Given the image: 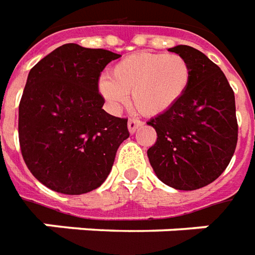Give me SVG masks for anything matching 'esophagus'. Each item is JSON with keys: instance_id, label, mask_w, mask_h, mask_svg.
I'll list each match as a JSON object with an SVG mask.
<instances>
[{"instance_id": "obj_1", "label": "esophagus", "mask_w": 255, "mask_h": 255, "mask_svg": "<svg viewBox=\"0 0 255 255\" xmlns=\"http://www.w3.org/2000/svg\"><path fill=\"white\" fill-rule=\"evenodd\" d=\"M143 126V123L140 122V120H136V119H129L128 120V131L131 133H133L136 129L139 127H142Z\"/></svg>"}]
</instances>
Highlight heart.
<instances>
[{
  "mask_svg": "<svg viewBox=\"0 0 255 255\" xmlns=\"http://www.w3.org/2000/svg\"><path fill=\"white\" fill-rule=\"evenodd\" d=\"M190 80L192 67L181 55L140 52L116 63L110 77H101L98 90L112 109H120L131 94L140 115L158 116L179 102Z\"/></svg>",
  "mask_w": 255,
  "mask_h": 255,
  "instance_id": "b5f03b06",
  "label": "heart"
}]
</instances>
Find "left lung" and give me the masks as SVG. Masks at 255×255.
<instances>
[{
    "mask_svg": "<svg viewBox=\"0 0 255 255\" xmlns=\"http://www.w3.org/2000/svg\"><path fill=\"white\" fill-rule=\"evenodd\" d=\"M189 62L192 80L179 102L147 124L157 132L147 157L157 178L178 190L200 189L225 171L238 143L235 94L225 74L195 48H170Z\"/></svg>",
    "mask_w": 255,
    "mask_h": 255,
    "instance_id": "1",
    "label": "left lung"
}]
</instances>
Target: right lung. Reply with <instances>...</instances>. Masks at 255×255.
Returning <instances> with one entry per match:
<instances>
[{
    "instance_id": "obj_1",
    "label": "right lung",
    "mask_w": 255,
    "mask_h": 255,
    "mask_svg": "<svg viewBox=\"0 0 255 255\" xmlns=\"http://www.w3.org/2000/svg\"><path fill=\"white\" fill-rule=\"evenodd\" d=\"M120 56L65 44L28 73L19 103V143L30 172L49 189L83 195L110 174L129 132L127 119L102 109L98 81Z\"/></svg>"
}]
</instances>
